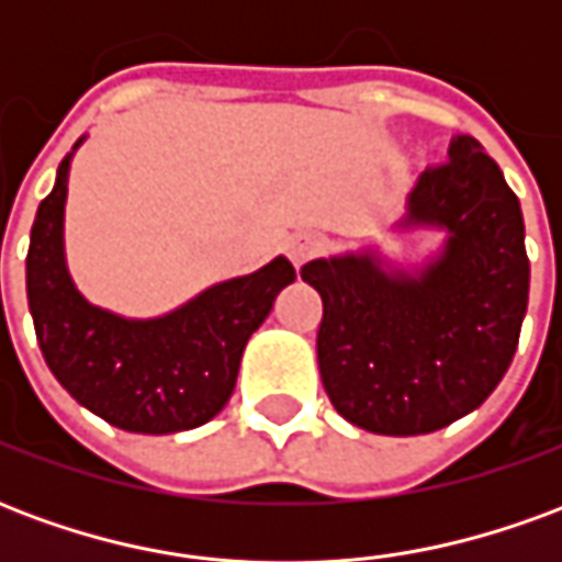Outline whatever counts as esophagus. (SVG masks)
<instances>
[{
    "label": "esophagus",
    "mask_w": 562,
    "mask_h": 562,
    "mask_svg": "<svg viewBox=\"0 0 562 562\" xmlns=\"http://www.w3.org/2000/svg\"><path fill=\"white\" fill-rule=\"evenodd\" d=\"M285 249H289V258H292L294 268H301V265H306L310 258H316L318 252L325 249V240H322V237L313 232H301V234H292V237H289Z\"/></svg>",
    "instance_id": "34e87169"
}]
</instances>
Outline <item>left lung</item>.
Listing matches in <instances>:
<instances>
[{"instance_id":"left-lung-1","label":"left lung","mask_w":562,"mask_h":562,"mask_svg":"<svg viewBox=\"0 0 562 562\" xmlns=\"http://www.w3.org/2000/svg\"><path fill=\"white\" fill-rule=\"evenodd\" d=\"M409 225L446 228L422 273H385L367 256L301 270L322 294V385L370 434H434L479 409L506 376L530 294L524 216L482 144L458 135L409 198Z\"/></svg>"}]
</instances>
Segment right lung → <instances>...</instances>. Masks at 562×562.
I'll return each mask as SVG.
<instances>
[{
  "label": "right lung",
  "mask_w": 562,
  "mask_h": 562,
  "mask_svg": "<svg viewBox=\"0 0 562 562\" xmlns=\"http://www.w3.org/2000/svg\"><path fill=\"white\" fill-rule=\"evenodd\" d=\"M68 161L71 153L38 204L26 256V297L44 361L80 406L128 434H177L210 422L232 397L246 340L294 282V268L273 258L149 322L87 304L63 258Z\"/></svg>",
  "instance_id": "obj_1"
}]
</instances>
